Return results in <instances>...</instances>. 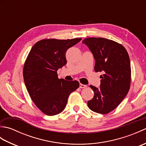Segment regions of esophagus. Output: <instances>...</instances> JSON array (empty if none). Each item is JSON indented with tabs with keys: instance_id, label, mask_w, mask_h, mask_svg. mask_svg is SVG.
<instances>
[{
	"instance_id": "1",
	"label": "esophagus",
	"mask_w": 146,
	"mask_h": 146,
	"mask_svg": "<svg viewBox=\"0 0 146 146\" xmlns=\"http://www.w3.org/2000/svg\"><path fill=\"white\" fill-rule=\"evenodd\" d=\"M86 87H87V85H86L80 84V88H85Z\"/></svg>"
}]
</instances>
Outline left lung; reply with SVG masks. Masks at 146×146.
Wrapping results in <instances>:
<instances>
[{"label": "left lung", "instance_id": "8db88e82", "mask_svg": "<svg viewBox=\"0 0 146 146\" xmlns=\"http://www.w3.org/2000/svg\"><path fill=\"white\" fill-rule=\"evenodd\" d=\"M88 46L95 60L94 70L102 71L100 88L90 85L94 96L88 102L92 111L106 114L116 108L131 87V62L126 49L112 40L88 38L82 42Z\"/></svg>", "mask_w": 146, "mask_h": 146}]
</instances>
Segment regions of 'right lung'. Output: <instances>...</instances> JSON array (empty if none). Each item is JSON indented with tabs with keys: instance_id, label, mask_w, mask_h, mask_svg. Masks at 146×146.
I'll return each mask as SVG.
<instances>
[{
	"instance_id": "obj_1",
	"label": "right lung",
	"mask_w": 146,
	"mask_h": 146,
	"mask_svg": "<svg viewBox=\"0 0 146 146\" xmlns=\"http://www.w3.org/2000/svg\"><path fill=\"white\" fill-rule=\"evenodd\" d=\"M82 38L44 39L35 43L24 63L23 76L30 97L49 116L63 111L71 92L79 87L76 81L59 79L57 70L66 64V52Z\"/></svg>"
}]
</instances>
